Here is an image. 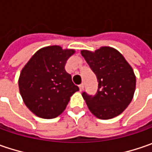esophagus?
<instances>
[{
  "label": "esophagus",
  "instance_id": "obj_1",
  "mask_svg": "<svg viewBox=\"0 0 152 152\" xmlns=\"http://www.w3.org/2000/svg\"><path fill=\"white\" fill-rule=\"evenodd\" d=\"M79 91H82L83 90H84V85L83 84H81V85H79Z\"/></svg>",
  "mask_w": 152,
  "mask_h": 152
}]
</instances>
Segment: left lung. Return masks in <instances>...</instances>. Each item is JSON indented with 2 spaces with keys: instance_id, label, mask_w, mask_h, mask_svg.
Masks as SVG:
<instances>
[{
  "instance_id": "8db88e82",
  "label": "left lung",
  "mask_w": 152,
  "mask_h": 152,
  "mask_svg": "<svg viewBox=\"0 0 152 152\" xmlns=\"http://www.w3.org/2000/svg\"><path fill=\"white\" fill-rule=\"evenodd\" d=\"M96 73L98 90L95 96H82L92 113L100 119H111L121 114L131 102L136 85L133 68L118 50L103 46L94 52L81 50Z\"/></svg>"
}]
</instances>
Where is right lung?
<instances>
[{"instance_id": "right-lung-1", "label": "right lung", "mask_w": 152, "mask_h": 152, "mask_svg": "<svg viewBox=\"0 0 152 152\" xmlns=\"http://www.w3.org/2000/svg\"><path fill=\"white\" fill-rule=\"evenodd\" d=\"M74 50L59 45L39 49L22 69L18 79L21 96L33 113L39 118H56L65 110L70 97L79 90L65 70Z\"/></svg>"}]
</instances>
